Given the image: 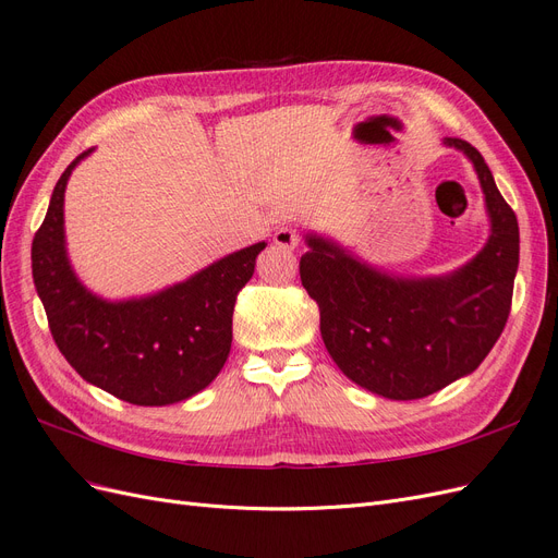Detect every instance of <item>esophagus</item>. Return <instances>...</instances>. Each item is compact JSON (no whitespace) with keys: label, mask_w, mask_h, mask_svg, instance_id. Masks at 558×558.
<instances>
[{"label":"esophagus","mask_w":558,"mask_h":558,"mask_svg":"<svg viewBox=\"0 0 558 558\" xmlns=\"http://www.w3.org/2000/svg\"><path fill=\"white\" fill-rule=\"evenodd\" d=\"M275 244L277 246H281V248H298V244H300V232L295 230V228H279L277 232H275Z\"/></svg>","instance_id":"34e87169"}]
</instances>
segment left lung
<instances>
[{
	"instance_id": "left-lung-1",
	"label": "left lung",
	"mask_w": 558,
	"mask_h": 558,
	"mask_svg": "<svg viewBox=\"0 0 558 558\" xmlns=\"http://www.w3.org/2000/svg\"><path fill=\"white\" fill-rule=\"evenodd\" d=\"M482 183L492 238L459 272L398 279L310 234L300 279L320 312V337L342 373L377 396L416 400L486 359L508 324L519 265V226L480 150L459 137Z\"/></svg>"
}]
</instances>
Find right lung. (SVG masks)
I'll use <instances>...</instances> for the list:
<instances>
[{"instance_id": "1", "label": "right lung", "mask_w": 558, "mask_h": 558, "mask_svg": "<svg viewBox=\"0 0 558 558\" xmlns=\"http://www.w3.org/2000/svg\"><path fill=\"white\" fill-rule=\"evenodd\" d=\"M90 150L58 179L32 242V277L50 335L83 379L116 398L146 408L185 400L209 386L228 361L234 302L265 242L230 253L156 295L99 300L72 272L62 228L66 179Z\"/></svg>"}]
</instances>
